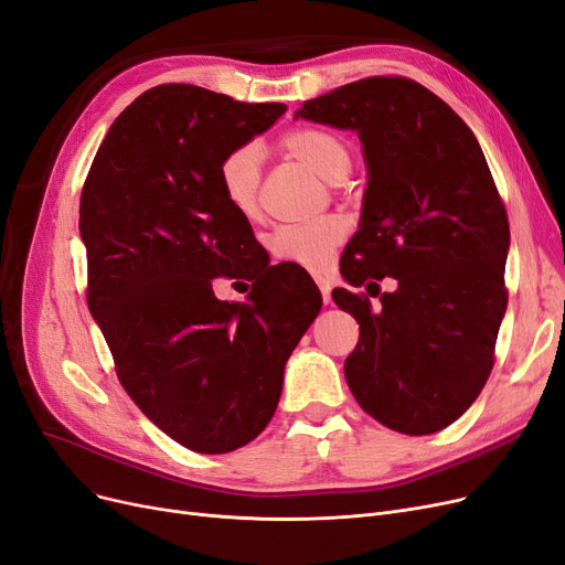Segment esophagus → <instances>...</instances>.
<instances>
[{
    "instance_id": "esophagus-1",
    "label": "esophagus",
    "mask_w": 565,
    "mask_h": 565,
    "mask_svg": "<svg viewBox=\"0 0 565 565\" xmlns=\"http://www.w3.org/2000/svg\"><path fill=\"white\" fill-rule=\"evenodd\" d=\"M315 281H317V286H319V290H321L323 302L328 305V302H330V290H332L330 279H326V277H321V275H315Z\"/></svg>"
}]
</instances>
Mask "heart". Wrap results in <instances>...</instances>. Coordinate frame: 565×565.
<instances>
[{"instance_id": "heart-1", "label": "heart", "mask_w": 565, "mask_h": 565, "mask_svg": "<svg viewBox=\"0 0 565 565\" xmlns=\"http://www.w3.org/2000/svg\"><path fill=\"white\" fill-rule=\"evenodd\" d=\"M281 151L305 164L323 181L340 183L351 172L347 141L326 128H294L279 139ZM221 195L244 221H254L260 212V151L254 143L230 149L218 162ZM347 237V223L340 216H321L307 223L277 225L267 235L271 258L300 267L319 269Z\"/></svg>"}]
</instances>
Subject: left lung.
I'll return each instance as SVG.
<instances>
[{
	"label": "left lung",
	"instance_id": "obj_1",
	"mask_svg": "<svg viewBox=\"0 0 565 565\" xmlns=\"http://www.w3.org/2000/svg\"><path fill=\"white\" fill-rule=\"evenodd\" d=\"M298 116L356 130L367 160L361 227L340 258L367 294L332 290L361 328L347 384L391 430H443L482 393L508 309L510 223L487 158L463 118L405 76L347 83ZM384 276L399 284L391 295Z\"/></svg>",
	"mask_w": 565,
	"mask_h": 565
}]
</instances>
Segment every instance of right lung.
Wrapping results in <instances>:
<instances>
[{"label":"right lung","mask_w":565,"mask_h":565,"mask_svg":"<svg viewBox=\"0 0 565 565\" xmlns=\"http://www.w3.org/2000/svg\"><path fill=\"white\" fill-rule=\"evenodd\" d=\"M284 111L162 83L114 120L81 191L86 298L118 382L198 454L235 451L263 433L290 351L321 309L317 284L269 265L218 188L221 158ZM218 276L248 278L249 302L221 303Z\"/></svg>","instance_id":"add662e5"}]
</instances>
